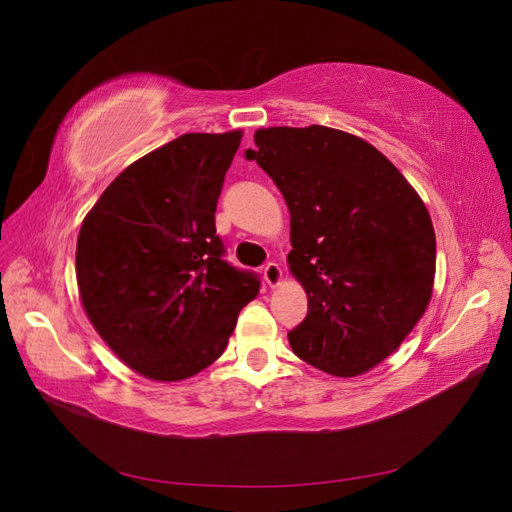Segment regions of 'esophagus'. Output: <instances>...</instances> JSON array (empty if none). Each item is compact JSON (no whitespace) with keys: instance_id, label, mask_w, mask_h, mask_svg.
I'll list each match as a JSON object with an SVG mask.
<instances>
[{"instance_id":"1","label":"esophagus","mask_w":512,"mask_h":512,"mask_svg":"<svg viewBox=\"0 0 512 512\" xmlns=\"http://www.w3.org/2000/svg\"><path fill=\"white\" fill-rule=\"evenodd\" d=\"M262 277H265V282L273 288V286L282 282L284 273H282V269H280V265H277V262H267V265L262 267Z\"/></svg>"}]
</instances>
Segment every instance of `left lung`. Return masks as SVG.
<instances>
[{
  "instance_id": "1",
  "label": "left lung",
  "mask_w": 512,
  "mask_h": 512,
  "mask_svg": "<svg viewBox=\"0 0 512 512\" xmlns=\"http://www.w3.org/2000/svg\"><path fill=\"white\" fill-rule=\"evenodd\" d=\"M245 151L290 211V271L307 316L292 352L331 376L382 363L425 314L436 232L406 177L363 138L342 130L267 128Z\"/></svg>"
}]
</instances>
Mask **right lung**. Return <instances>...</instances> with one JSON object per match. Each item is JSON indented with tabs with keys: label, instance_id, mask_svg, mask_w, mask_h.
Listing matches in <instances>:
<instances>
[{
	"label": "right lung",
	"instance_id": "right-lung-1",
	"mask_svg": "<svg viewBox=\"0 0 512 512\" xmlns=\"http://www.w3.org/2000/svg\"><path fill=\"white\" fill-rule=\"evenodd\" d=\"M241 132L183 134L130 164L87 213L76 280L100 337L138 374L175 382L224 352L260 280L224 260L215 209Z\"/></svg>",
	"mask_w": 512,
	"mask_h": 512
}]
</instances>
